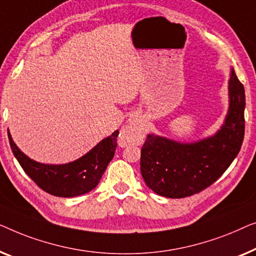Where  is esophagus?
I'll return each instance as SVG.
<instances>
[{"label": "esophagus", "mask_w": 256, "mask_h": 256, "mask_svg": "<svg viewBox=\"0 0 256 256\" xmlns=\"http://www.w3.org/2000/svg\"><path fill=\"white\" fill-rule=\"evenodd\" d=\"M145 136V125L138 118H132L130 124L122 128L120 142L123 145H134L142 142Z\"/></svg>", "instance_id": "esophagus-1"}]
</instances>
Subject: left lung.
<instances>
[{
  "mask_svg": "<svg viewBox=\"0 0 256 256\" xmlns=\"http://www.w3.org/2000/svg\"><path fill=\"white\" fill-rule=\"evenodd\" d=\"M228 98L224 124L212 136L189 144L147 136L140 170L150 189L168 198H183L198 194L224 174L239 153L244 134V89L233 68Z\"/></svg>",
  "mask_w": 256,
  "mask_h": 256,
  "instance_id": "obj_1",
  "label": "left lung"
}]
</instances>
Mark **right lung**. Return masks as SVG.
Masks as SVG:
<instances>
[{
  "mask_svg": "<svg viewBox=\"0 0 256 256\" xmlns=\"http://www.w3.org/2000/svg\"><path fill=\"white\" fill-rule=\"evenodd\" d=\"M118 133L114 131L80 159L64 164L37 162L25 156L16 146L9 131L8 136L14 156L39 188L53 196L75 197L89 192L98 184L114 156Z\"/></svg>",
  "mask_w": 256,
  "mask_h": 256,
  "instance_id": "obj_1",
  "label": "right lung"
}]
</instances>
